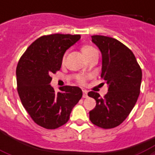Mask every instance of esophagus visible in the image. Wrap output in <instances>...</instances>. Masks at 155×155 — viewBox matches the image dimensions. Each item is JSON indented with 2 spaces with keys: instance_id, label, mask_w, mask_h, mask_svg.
Masks as SVG:
<instances>
[{
  "instance_id": "obj_1",
  "label": "esophagus",
  "mask_w": 155,
  "mask_h": 155,
  "mask_svg": "<svg viewBox=\"0 0 155 155\" xmlns=\"http://www.w3.org/2000/svg\"><path fill=\"white\" fill-rule=\"evenodd\" d=\"M87 97H88V96H87V90H83V97H84V98H87Z\"/></svg>"
}]
</instances>
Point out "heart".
I'll use <instances>...</instances> for the list:
<instances>
[{
	"label": "heart",
	"instance_id": "heart-1",
	"mask_svg": "<svg viewBox=\"0 0 155 155\" xmlns=\"http://www.w3.org/2000/svg\"><path fill=\"white\" fill-rule=\"evenodd\" d=\"M96 51H97V50L95 49V48H93L92 47H91V46H85V47H83V49H82V52L84 56L88 55V54H92L93 53V52H96ZM65 57H66V54H64V56H63V61H64ZM79 81H80V83H84V78L80 77L79 78Z\"/></svg>",
	"mask_w": 155,
	"mask_h": 155
}]
</instances>
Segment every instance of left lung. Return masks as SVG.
Segmentation results:
<instances>
[{
	"label": "left lung",
	"mask_w": 155,
	"mask_h": 155,
	"mask_svg": "<svg viewBox=\"0 0 155 155\" xmlns=\"http://www.w3.org/2000/svg\"><path fill=\"white\" fill-rule=\"evenodd\" d=\"M92 42L101 52V76L108 84V92L103 98L97 92L87 93L97 102L89 118L99 127L112 129L120 125L134 107L140 93L142 70L134 53L118 40L93 35Z\"/></svg>",
	"instance_id": "8db88e82"
}]
</instances>
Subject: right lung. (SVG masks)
Instances as JSON below:
<instances>
[{"label":"right lung","instance_id":"add662e5","mask_svg":"<svg viewBox=\"0 0 155 155\" xmlns=\"http://www.w3.org/2000/svg\"><path fill=\"white\" fill-rule=\"evenodd\" d=\"M80 39V35L42 36L28 47L18 62V95L33 120L42 127L53 130L66 124L82 97L79 87L64 86L56 93L50 84L51 75L60 70L66 51Z\"/></svg>","mask_w":155,"mask_h":155}]
</instances>
